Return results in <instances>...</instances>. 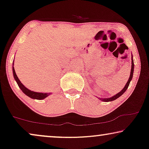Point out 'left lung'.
I'll list each match as a JSON object with an SVG mask.
<instances>
[{
  "label": "left lung",
  "mask_w": 149,
  "mask_h": 149,
  "mask_svg": "<svg viewBox=\"0 0 149 149\" xmlns=\"http://www.w3.org/2000/svg\"><path fill=\"white\" fill-rule=\"evenodd\" d=\"M134 60H133V57H132V69H131V72H130V78L129 79H128L127 82V83H126V85H125V87H124V88L122 89V90L120 91V92H119L118 93H117V94L114 95V96L111 97H109V98H100V100L102 101H104V102H111V101H113L117 99L118 97L121 96V95H123L124 92L127 90V88H128V86H129L130 85V81H132V77H133V74H134Z\"/></svg>",
  "instance_id": "left-lung-1"
}]
</instances>
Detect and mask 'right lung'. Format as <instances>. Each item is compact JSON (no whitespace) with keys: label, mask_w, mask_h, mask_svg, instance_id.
I'll return each instance as SVG.
<instances>
[{"label":"right lung","mask_w":149,"mask_h":149,"mask_svg":"<svg viewBox=\"0 0 149 149\" xmlns=\"http://www.w3.org/2000/svg\"><path fill=\"white\" fill-rule=\"evenodd\" d=\"M13 74L14 79H15L16 82H17L18 86H19V88L21 89V90L23 91V92L25 93L26 95H28V97H31V98H32V99L42 100V99H45V97H47L48 95H49L51 94V93H47L35 92V91H31V90H30V89H28V88H26V87L21 83V81H19V79H18L17 74H16V73H15V69H14L13 63Z\"/></svg>","instance_id":"obj_1"}]
</instances>
